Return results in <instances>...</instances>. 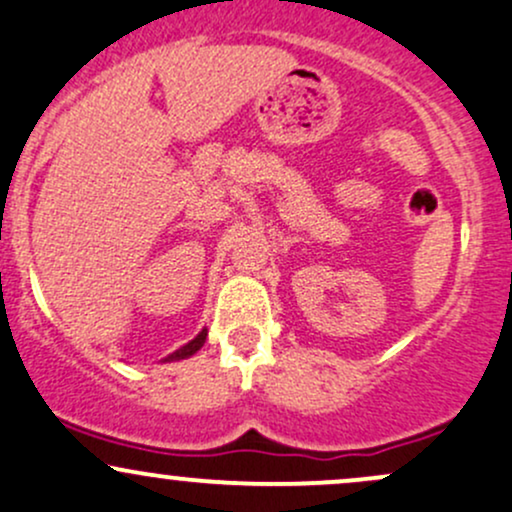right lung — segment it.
<instances>
[{"mask_svg":"<svg viewBox=\"0 0 512 512\" xmlns=\"http://www.w3.org/2000/svg\"><path fill=\"white\" fill-rule=\"evenodd\" d=\"M206 333H209V330L204 328L199 335H196V338H194L192 342H187V345H184V347H179V350L172 352V355L167 357V359H184V357L194 355V352L201 350V345H204V342H206Z\"/></svg>","mask_w":512,"mask_h":512,"instance_id":"add662e5","label":"right lung"}]
</instances>
